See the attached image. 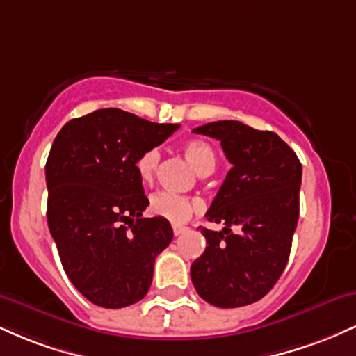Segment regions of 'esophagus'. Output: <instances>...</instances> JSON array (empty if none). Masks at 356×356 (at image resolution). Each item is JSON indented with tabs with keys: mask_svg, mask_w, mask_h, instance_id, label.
<instances>
[{
	"mask_svg": "<svg viewBox=\"0 0 356 356\" xmlns=\"http://www.w3.org/2000/svg\"><path fill=\"white\" fill-rule=\"evenodd\" d=\"M172 231H174V236H181L182 232L187 231V227L186 226H181V224H174Z\"/></svg>",
	"mask_w": 356,
	"mask_h": 356,
	"instance_id": "34e87169",
	"label": "esophagus"
}]
</instances>
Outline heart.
Masks as SVG:
<instances>
[{
	"label": "heart",
	"instance_id": "b5f03b06",
	"mask_svg": "<svg viewBox=\"0 0 356 356\" xmlns=\"http://www.w3.org/2000/svg\"><path fill=\"white\" fill-rule=\"evenodd\" d=\"M184 155L187 161L191 162L192 167L197 170L199 174L207 175L214 172L218 159H216L214 149L207 144V142L199 140V138H192L182 145ZM159 161H161V152L157 149H147L145 152L138 155L136 162V169L138 177L144 184H150L154 181L155 172H157ZM202 209V202L199 199L187 197V195H179L174 192H157L150 197L149 211L157 218L167 219L174 224L186 222L194 212Z\"/></svg>",
	"mask_w": 356,
	"mask_h": 356
}]
</instances>
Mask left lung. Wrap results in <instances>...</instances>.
Listing matches in <instances>:
<instances>
[{
    "label": "left lung",
    "mask_w": 356,
    "mask_h": 356,
    "mask_svg": "<svg viewBox=\"0 0 356 356\" xmlns=\"http://www.w3.org/2000/svg\"><path fill=\"white\" fill-rule=\"evenodd\" d=\"M192 132L218 138L232 164L206 214L226 227H201L207 246L192 263V284L218 308L251 305L268 295L288 263L300 216L301 162L275 132L238 120Z\"/></svg>",
    "instance_id": "8db88e82"
}]
</instances>
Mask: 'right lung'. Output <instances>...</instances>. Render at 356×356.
<instances>
[{
    "instance_id": "add662e5",
    "label": "right lung",
    "mask_w": 356,
    "mask_h": 356,
    "mask_svg": "<svg viewBox=\"0 0 356 356\" xmlns=\"http://www.w3.org/2000/svg\"><path fill=\"white\" fill-rule=\"evenodd\" d=\"M177 124H154L120 108L67 122L47 167L48 227L73 286L102 308L130 306L149 291L155 257L174 238L149 206L136 162Z\"/></svg>"
}]
</instances>
